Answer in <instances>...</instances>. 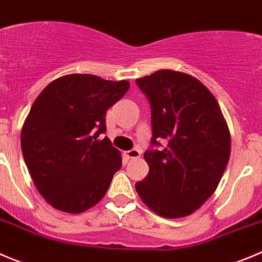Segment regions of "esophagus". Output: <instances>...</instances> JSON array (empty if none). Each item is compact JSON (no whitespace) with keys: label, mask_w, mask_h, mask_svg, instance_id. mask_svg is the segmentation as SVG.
Wrapping results in <instances>:
<instances>
[{"label":"esophagus","mask_w":262,"mask_h":262,"mask_svg":"<svg viewBox=\"0 0 262 262\" xmlns=\"http://www.w3.org/2000/svg\"><path fill=\"white\" fill-rule=\"evenodd\" d=\"M125 155L128 158V159H137V158H140V155H141V151L135 147V149H131L128 150V151H126Z\"/></svg>","instance_id":"esophagus-1"}]
</instances>
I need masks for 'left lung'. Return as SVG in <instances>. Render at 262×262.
I'll return each mask as SVG.
<instances>
[{
  "instance_id": "1",
  "label": "left lung",
  "mask_w": 262,
  "mask_h": 262,
  "mask_svg": "<svg viewBox=\"0 0 262 262\" xmlns=\"http://www.w3.org/2000/svg\"><path fill=\"white\" fill-rule=\"evenodd\" d=\"M136 84L150 103L152 134L144 154L149 174L137 193L163 218L190 215L213 195L229 160L222 111L208 88L183 72L160 70Z\"/></svg>"
}]
</instances>
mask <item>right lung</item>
Returning a JSON list of instances; mask_svg holds the SVG:
<instances>
[{
    "label": "right lung",
    "mask_w": 262,
    "mask_h": 262,
    "mask_svg": "<svg viewBox=\"0 0 262 262\" xmlns=\"http://www.w3.org/2000/svg\"><path fill=\"white\" fill-rule=\"evenodd\" d=\"M130 82L72 74L52 81L33 103L21 150L35 187L57 210L79 214L99 203L122 165L105 134L107 111Z\"/></svg>",
    "instance_id": "1"
}]
</instances>
